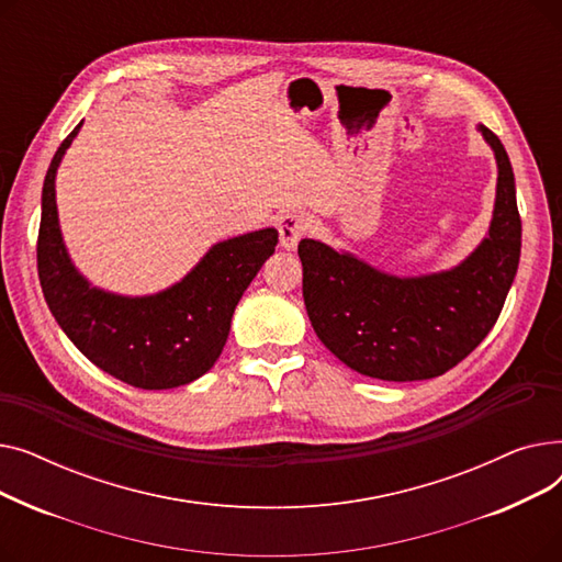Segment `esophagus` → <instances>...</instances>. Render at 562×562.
Returning <instances> with one entry per match:
<instances>
[{
    "label": "esophagus",
    "mask_w": 562,
    "mask_h": 562,
    "mask_svg": "<svg viewBox=\"0 0 562 562\" xmlns=\"http://www.w3.org/2000/svg\"><path fill=\"white\" fill-rule=\"evenodd\" d=\"M278 232H280V244L286 250H293L307 232V223L296 212H284L278 216Z\"/></svg>",
    "instance_id": "obj_1"
}]
</instances>
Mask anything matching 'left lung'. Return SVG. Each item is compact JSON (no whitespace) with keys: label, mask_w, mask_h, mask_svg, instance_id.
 I'll list each match as a JSON object with an SVG mask.
<instances>
[{"label":"left lung","mask_w":562,"mask_h":562,"mask_svg":"<svg viewBox=\"0 0 562 562\" xmlns=\"http://www.w3.org/2000/svg\"><path fill=\"white\" fill-rule=\"evenodd\" d=\"M496 157V200L483 244L451 271L387 276L350 252L303 239V299L316 337L369 378H437L474 350L504 310L521 252V218L506 147L479 125Z\"/></svg>","instance_id":"obj_1"}]
</instances>
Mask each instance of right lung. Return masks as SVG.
Instances as JSON below:
<instances>
[{
  "label": "right lung",
  "mask_w": 562,
  "mask_h": 562,
  "mask_svg": "<svg viewBox=\"0 0 562 562\" xmlns=\"http://www.w3.org/2000/svg\"><path fill=\"white\" fill-rule=\"evenodd\" d=\"M79 127L58 145L43 184L36 246L43 296L70 341L109 375L138 390L189 385L218 360L234 307L276 252L278 229L212 246L182 282L155 296L130 299L91 286L68 257L54 198L56 168Z\"/></svg>",
  "instance_id": "obj_1"
}]
</instances>
